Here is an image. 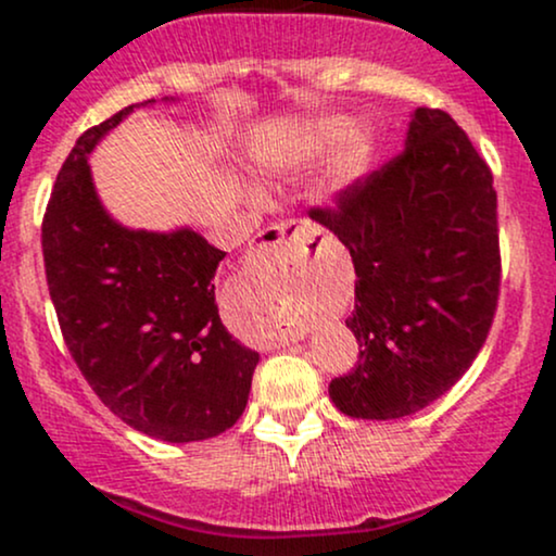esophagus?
<instances>
[{
  "label": "esophagus",
  "mask_w": 556,
  "mask_h": 556,
  "mask_svg": "<svg viewBox=\"0 0 556 556\" xmlns=\"http://www.w3.org/2000/svg\"><path fill=\"white\" fill-rule=\"evenodd\" d=\"M314 235H316V227H311L308 222H298V219L279 222V225L266 227L264 232H261V240H258V245L253 248L251 261L253 264H261V261L274 256V253L282 251V248L305 245V242L314 238Z\"/></svg>",
  "instance_id": "34e87169"
}]
</instances>
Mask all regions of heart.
I'll list each match as a JSON object with an SVG mask.
<instances>
[{"mask_svg": "<svg viewBox=\"0 0 556 556\" xmlns=\"http://www.w3.org/2000/svg\"><path fill=\"white\" fill-rule=\"evenodd\" d=\"M368 151H371V146H368L366 138L363 136L350 138L348 143L340 149V154L334 156V162H331L329 188L342 190V188H348L350 182L358 180L363 172H366Z\"/></svg>", "mask_w": 556, "mask_h": 556, "instance_id": "1", "label": "heart"}]
</instances>
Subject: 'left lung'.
Segmentation results:
<instances>
[{
  "instance_id": "8db88e82",
  "label": "left lung",
  "mask_w": 556,
  "mask_h": 556,
  "mask_svg": "<svg viewBox=\"0 0 556 556\" xmlns=\"http://www.w3.org/2000/svg\"><path fill=\"white\" fill-rule=\"evenodd\" d=\"M311 219L355 266L348 327L358 366L329 384L350 418L424 410L486 342L502 282L496 190L489 164L450 114L413 112L405 149L342 188Z\"/></svg>"
}]
</instances>
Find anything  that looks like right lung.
<instances>
[{
	"mask_svg": "<svg viewBox=\"0 0 556 556\" xmlns=\"http://www.w3.org/2000/svg\"><path fill=\"white\" fill-rule=\"evenodd\" d=\"M151 101L112 114L70 151L43 214V266L70 355L99 400L146 437L201 442L238 424L258 363L216 308L227 253L188 227H123L88 167L93 146Z\"/></svg>",
	"mask_w": 556,
	"mask_h": 556,
	"instance_id": "add662e5",
	"label": "right lung"
}]
</instances>
